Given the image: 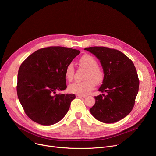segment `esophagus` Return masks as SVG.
<instances>
[{
    "instance_id": "esophagus-1",
    "label": "esophagus",
    "mask_w": 156,
    "mask_h": 156,
    "mask_svg": "<svg viewBox=\"0 0 156 156\" xmlns=\"http://www.w3.org/2000/svg\"><path fill=\"white\" fill-rule=\"evenodd\" d=\"M76 98H80V99H83L85 98L84 96H81V95H76Z\"/></svg>"
}]
</instances>
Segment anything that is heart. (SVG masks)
<instances>
[{
    "instance_id": "obj_1",
    "label": "heart",
    "mask_w": 156,
    "mask_h": 156,
    "mask_svg": "<svg viewBox=\"0 0 156 156\" xmlns=\"http://www.w3.org/2000/svg\"><path fill=\"white\" fill-rule=\"evenodd\" d=\"M79 65L86 70L83 76V81L75 82L69 86L70 93L78 95H86L93 91L95 84L98 85L102 83L104 78L103 70L98 66L97 60L92 55L86 54L82 56L78 62ZM75 67L73 63H70L66 66L65 76L66 79L71 81L74 76Z\"/></svg>"
}]
</instances>
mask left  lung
<instances>
[{"mask_svg":"<svg viewBox=\"0 0 156 156\" xmlns=\"http://www.w3.org/2000/svg\"><path fill=\"white\" fill-rule=\"evenodd\" d=\"M84 49L100 60L104 78L99 91L107 93L94 97L96 102L90 112L103 123L117 122L128 115L135 105L140 80L134 63L115 49L95 46Z\"/></svg>","mask_w":156,"mask_h":156,"instance_id":"8db88e82","label":"left lung"}]
</instances>
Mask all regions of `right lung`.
<instances>
[{"mask_svg": "<svg viewBox=\"0 0 156 156\" xmlns=\"http://www.w3.org/2000/svg\"><path fill=\"white\" fill-rule=\"evenodd\" d=\"M80 54L72 48L51 46L29 55L20 66L16 91L27 115L33 121L51 125L67 113L73 94H55L66 88V66Z\"/></svg>", "mask_w": 156, "mask_h": 156, "instance_id": "add662e5", "label": "right lung"}]
</instances>
